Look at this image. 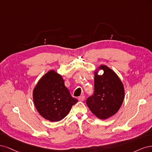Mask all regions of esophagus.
<instances>
[{"label": "esophagus", "instance_id": "esophagus-1", "mask_svg": "<svg viewBox=\"0 0 152 152\" xmlns=\"http://www.w3.org/2000/svg\"><path fill=\"white\" fill-rule=\"evenodd\" d=\"M85 96H79L78 97V100H79V101H81V102H83V100H85Z\"/></svg>", "mask_w": 152, "mask_h": 152}]
</instances>
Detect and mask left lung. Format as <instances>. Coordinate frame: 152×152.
I'll list each match as a JSON object with an SVG mask.
<instances>
[{
	"label": "left lung",
	"mask_w": 152,
	"mask_h": 152,
	"mask_svg": "<svg viewBox=\"0 0 152 152\" xmlns=\"http://www.w3.org/2000/svg\"><path fill=\"white\" fill-rule=\"evenodd\" d=\"M100 70L104 71L102 75ZM95 93L88 98L86 104L91 112L100 119H107L115 114L124 99L123 83L116 73L105 65H100L94 71Z\"/></svg>",
	"instance_id": "8db88e82"
}]
</instances>
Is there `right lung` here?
<instances>
[{
	"instance_id": "1",
	"label": "right lung",
	"mask_w": 152,
	"mask_h": 152,
	"mask_svg": "<svg viewBox=\"0 0 152 152\" xmlns=\"http://www.w3.org/2000/svg\"><path fill=\"white\" fill-rule=\"evenodd\" d=\"M33 99L38 113L51 122L63 119L77 102L65 86L62 76L54 70L39 80L33 90Z\"/></svg>"
}]
</instances>
